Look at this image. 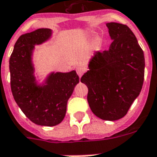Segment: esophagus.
<instances>
[{"mask_svg": "<svg viewBox=\"0 0 157 157\" xmlns=\"http://www.w3.org/2000/svg\"><path fill=\"white\" fill-rule=\"evenodd\" d=\"M85 71H86V68H85V67H78L77 68H76V72H77V74H78V75L80 76V77L84 74Z\"/></svg>", "mask_w": 157, "mask_h": 157, "instance_id": "34e87169", "label": "esophagus"}]
</instances>
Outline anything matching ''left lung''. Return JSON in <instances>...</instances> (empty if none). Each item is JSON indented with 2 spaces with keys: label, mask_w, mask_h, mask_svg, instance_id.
I'll use <instances>...</instances> for the list:
<instances>
[{
  "label": "left lung",
  "mask_w": 157,
  "mask_h": 157,
  "mask_svg": "<svg viewBox=\"0 0 157 157\" xmlns=\"http://www.w3.org/2000/svg\"><path fill=\"white\" fill-rule=\"evenodd\" d=\"M106 26L113 40L110 49L95 53L81 82L87 86L94 114L102 120L117 121L126 116L141 90L145 58L127 25L110 22Z\"/></svg>",
  "instance_id": "obj_1"
}]
</instances>
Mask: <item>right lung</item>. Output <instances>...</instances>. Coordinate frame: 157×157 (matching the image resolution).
Segmentation results:
<instances>
[{"label": "right lung", "instance_id": "right-lung-1", "mask_svg": "<svg viewBox=\"0 0 157 157\" xmlns=\"http://www.w3.org/2000/svg\"><path fill=\"white\" fill-rule=\"evenodd\" d=\"M51 36L52 30L47 28L21 35L14 46L9 61L14 99L26 117L39 126H56L62 121L67 101L79 83L75 71L52 73L42 86L36 83L31 63L32 51L35 45L46 41Z\"/></svg>", "mask_w": 157, "mask_h": 157}]
</instances>
